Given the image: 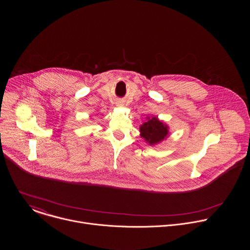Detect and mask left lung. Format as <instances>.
Listing matches in <instances>:
<instances>
[{
	"label": "left lung",
	"mask_w": 250,
	"mask_h": 250,
	"mask_svg": "<svg viewBox=\"0 0 250 250\" xmlns=\"http://www.w3.org/2000/svg\"><path fill=\"white\" fill-rule=\"evenodd\" d=\"M141 133L143 139L149 144H156L167 138L168 134L167 126L161 122L157 117L148 118L141 126Z\"/></svg>",
	"instance_id": "obj_1"
}]
</instances>
